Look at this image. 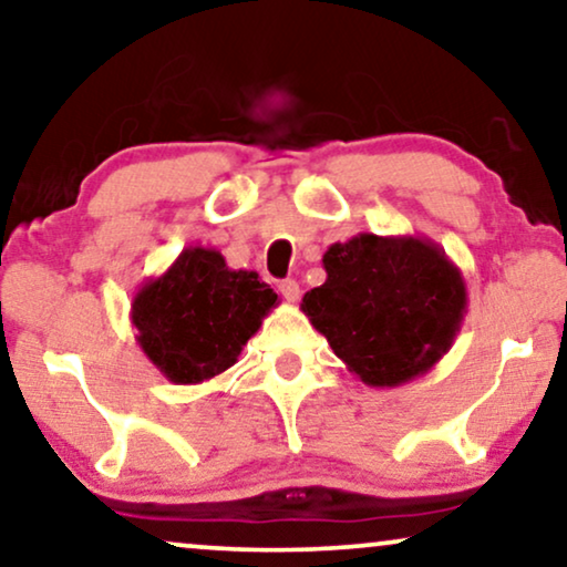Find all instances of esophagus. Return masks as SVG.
I'll return each mask as SVG.
<instances>
[{
    "label": "esophagus",
    "mask_w": 567,
    "mask_h": 567,
    "mask_svg": "<svg viewBox=\"0 0 567 567\" xmlns=\"http://www.w3.org/2000/svg\"><path fill=\"white\" fill-rule=\"evenodd\" d=\"M278 291H281V297H284L286 301H291V305L301 297L299 284H297V281H291V278H286V281L278 284Z\"/></svg>",
    "instance_id": "obj_1"
}]
</instances>
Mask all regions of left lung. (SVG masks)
<instances>
[{
  "label": "left lung",
  "mask_w": 567,
  "mask_h": 567,
  "mask_svg": "<svg viewBox=\"0 0 567 567\" xmlns=\"http://www.w3.org/2000/svg\"><path fill=\"white\" fill-rule=\"evenodd\" d=\"M322 286L301 312L348 371L369 386H400L444 359L467 315L462 270L436 243L361 231L322 255Z\"/></svg>",
  "instance_id": "obj_1"
}]
</instances>
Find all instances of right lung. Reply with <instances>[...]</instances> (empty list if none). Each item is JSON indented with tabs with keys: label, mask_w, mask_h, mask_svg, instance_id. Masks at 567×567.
Returning <instances> with one entry per match:
<instances>
[{
	"label": "right lung",
	"mask_w": 567,
	"mask_h": 567,
	"mask_svg": "<svg viewBox=\"0 0 567 567\" xmlns=\"http://www.w3.org/2000/svg\"><path fill=\"white\" fill-rule=\"evenodd\" d=\"M276 305L278 293L255 270H231L214 247H185L136 291L131 324L162 377L200 384L235 367Z\"/></svg>",
	"instance_id": "add662e5"
}]
</instances>
